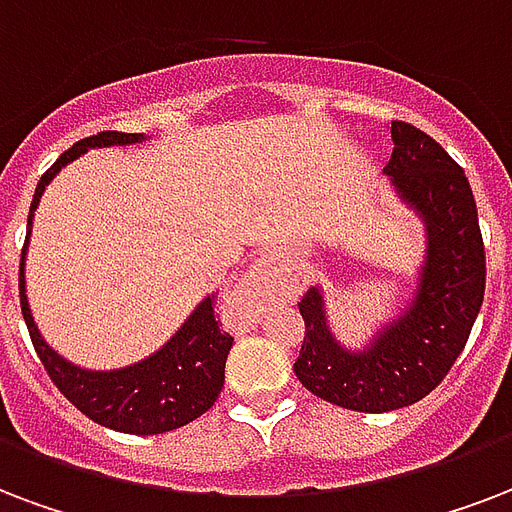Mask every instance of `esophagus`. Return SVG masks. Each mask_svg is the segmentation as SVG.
Instances as JSON below:
<instances>
[{"instance_id":"34e87169","label":"esophagus","mask_w":512,"mask_h":512,"mask_svg":"<svg viewBox=\"0 0 512 512\" xmlns=\"http://www.w3.org/2000/svg\"><path fill=\"white\" fill-rule=\"evenodd\" d=\"M282 292V273H279V260L273 255H263L257 260L239 287L233 290V300L239 303L247 314H260L265 306H271L273 300Z\"/></svg>"}]
</instances>
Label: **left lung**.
<instances>
[{
    "instance_id": "obj_1",
    "label": "left lung",
    "mask_w": 512,
    "mask_h": 512,
    "mask_svg": "<svg viewBox=\"0 0 512 512\" xmlns=\"http://www.w3.org/2000/svg\"><path fill=\"white\" fill-rule=\"evenodd\" d=\"M392 142L384 174L427 228L416 298L362 351L335 341L317 287L298 303L306 335L295 376L311 395L362 413L397 411L427 397L462 354L486 290V252L464 169L411 123L392 120Z\"/></svg>"
}]
</instances>
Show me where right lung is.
I'll use <instances>...</instances> for the list:
<instances>
[{"instance_id": "obj_1", "label": "right lung", "mask_w": 512, "mask_h": 512, "mask_svg": "<svg viewBox=\"0 0 512 512\" xmlns=\"http://www.w3.org/2000/svg\"><path fill=\"white\" fill-rule=\"evenodd\" d=\"M144 134H123V131H101L96 136L80 139L50 166L37 190L26 222V244L21 249V311L29 327L34 351L48 370L50 381L69 403L83 411L101 427L128 432V435H161L169 429L185 427L206 413L220 397L225 384V360L233 346V338L222 333L214 319V295L198 303L187 322L177 330L163 349L147 360L120 370H85L77 368L50 349L39 335L29 300H26V279H23V260L29 247L31 217L37 209L45 187L66 163L77 161L91 147H123V144L142 142Z\"/></svg>"}]
</instances>
